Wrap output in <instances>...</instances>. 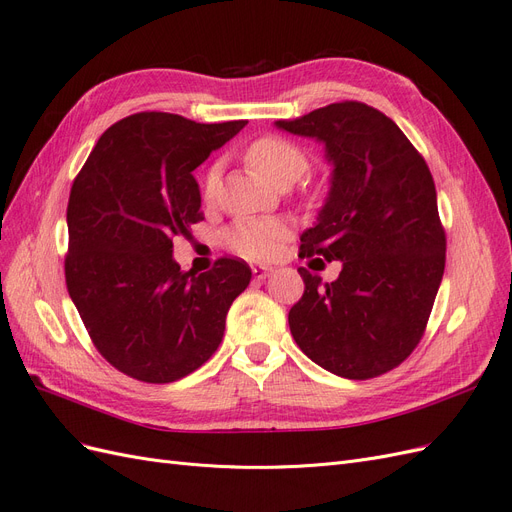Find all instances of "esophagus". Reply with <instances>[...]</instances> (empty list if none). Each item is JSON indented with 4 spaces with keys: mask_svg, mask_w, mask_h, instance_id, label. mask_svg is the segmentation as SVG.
I'll list each match as a JSON object with an SVG mask.
<instances>
[{
    "mask_svg": "<svg viewBox=\"0 0 512 512\" xmlns=\"http://www.w3.org/2000/svg\"><path fill=\"white\" fill-rule=\"evenodd\" d=\"M252 271H254V277H256V280H267V277L273 273V269H271V267H254Z\"/></svg>",
    "mask_w": 512,
    "mask_h": 512,
    "instance_id": "34e87169",
    "label": "esophagus"
}]
</instances>
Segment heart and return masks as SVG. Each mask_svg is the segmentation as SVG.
I'll return each instance as SVG.
<instances>
[{
  "mask_svg": "<svg viewBox=\"0 0 512 512\" xmlns=\"http://www.w3.org/2000/svg\"><path fill=\"white\" fill-rule=\"evenodd\" d=\"M245 160L262 179H267L277 188H284V185L288 188V185L301 179L309 168L307 153L280 136L258 138L245 149ZM218 181V170L213 168L203 183V194L207 200L218 192ZM286 232V224L273 218L239 220L226 232V243L232 252H237L243 258L267 260L277 252Z\"/></svg>",
  "mask_w": 512,
  "mask_h": 512,
  "instance_id": "b5f03b06",
  "label": "heart"
}]
</instances>
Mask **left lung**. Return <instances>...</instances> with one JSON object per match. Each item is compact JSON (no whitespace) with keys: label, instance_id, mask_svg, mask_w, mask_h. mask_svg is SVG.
<instances>
[{"label":"left lung","instance_id":"8db88e82","mask_svg":"<svg viewBox=\"0 0 512 512\" xmlns=\"http://www.w3.org/2000/svg\"><path fill=\"white\" fill-rule=\"evenodd\" d=\"M275 128L324 145L329 194L299 256L342 262L331 284L299 269L305 292L288 314L294 342L335 376L386 374L421 342L444 275L429 168L397 123L363 102L322 106Z\"/></svg>","mask_w":512,"mask_h":512}]
</instances>
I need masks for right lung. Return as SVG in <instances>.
Returning <instances> with one entry per match:
<instances>
[{"mask_svg":"<svg viewBox=\"0 0 512 512\" xmlns=\"http://www.w3.org/2000/svg\"><path fill=\"white\" fill-rule=\"evenodd\" d=\"M245 123L130 115L100 136L72 183L70 299L98 352L130 378L166 384L209 361L252 280L243 260L196 275L173 258V239L203 220L194 168Z\"/></svg>","mask_w":512,"mask_h":512,"instance_id":"add662e5","label":"right lung"}]
</instances>
